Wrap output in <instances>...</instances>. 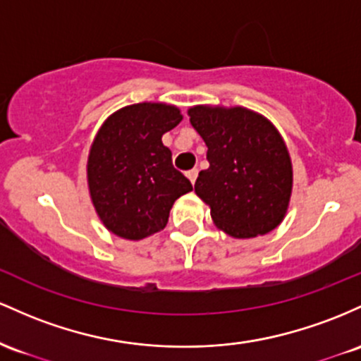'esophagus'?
I'll return each mask as SVG.
<instances>
[{"mask_svg":"<svg viewBox=\"0 0 361 361\" xmlns=\"http://www.w3.org/2000/svg\"><path fill=\"white\" fill-rule=\"evenodd\" d=\"M185 176H188V179L191 180L192 184H194V182H196V177H197V169H192V170H189V172L185 173Z\"/></svg>","mask_w":361,"mask_h":361,"instance_id":"obj_1","label":"esophagus"}]
</instances>
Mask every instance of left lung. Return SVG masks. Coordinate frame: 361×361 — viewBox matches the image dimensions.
I'll return each instance as SVG.
<instances>
[{"label":"left lung","instance_id":"1","mask_svg":"<svg viewBox=\"0 0 361 361\" xmlns=\"http://www.w3.org/2000/svg\"><path fill=\"white\" fill-rule=\"evenodd\" d=\"M192 128L204 140L209 167L194 191L230 237L269 233L281 224L291 196L288 148L271 121L245 107L194 105Z\"/></svg>","mask_w":361,"mask_h":361}]
</instances>
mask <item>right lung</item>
<instances>
[{"label":"right lung","instance_id":"add662e5","mask_svg":"<svg viewBox=\"0 0 361 361\" xmlns=\"http://www.w3.org/2000/svg\"><path fill=\"white\" fill-rule=\"evenodd\" d=\"M182 121L176 105L141 102L109 116L93 140L87 164L90 197L109 232L141 240L160 232L176 200L192 191L173 169L161 136Z\"/></svg>","mask_w":361,"mask_h":361}]
</instances>
